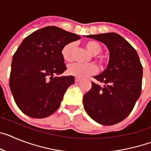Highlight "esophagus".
<instances>
[{
    "mask_svg": "<svg viewBox=\"0 0 151 151\" xmlns=\"http://www.w3.org/2000/svg\"><path fill=\"white\" fill-rule=\"evenodd\" d=\"M75 81H76V82H79L80 81H81V78H75Z\"/></svg>",
    "mask_w": 151,
    "mask_h": 151,
    "instance_id": "34e87169",
    "label": "esophagus"
}]
</instances>
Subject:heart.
Listing matches in <instances>:
<instances>
[{"mask_svg": "<svg viewBox=\"0 0 151 151\" xmlns=\"http://www.w3.org/2000/svg\"><path fill=\"white\" fill-rule=\"evenodd\" d=\"M74 46V43L70 42L63 47L61 50V55L63 59L66 62H70L73 60ZM85 46L91 54L94 55V57L96 60L103 61V57L98 55L102 50V47L98 42L95 41H88L85 43ZM67 72L69 75L76 78H84L90 75L94 74L97 72V66L94 64L73 63L69 66Z\"/></svg>", "mask_w": 151, "mask_h": 151, "instance_id": "obj_1", "label": "heart"}]
</instances>
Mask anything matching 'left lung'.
<instances>
[{"label":"left lung","mask_w":151,"mask_h":151,"mask_svg":"<svg viewBox=\"0 0 151 151\" xmlns=\"http://www.w3.org/2000/svg\"><path fill=\"white\" fill-rule=\"evenodd\" d=\"M87 37L106 45L110 60L106 70L94 77L104 86L91 82V88L84 95V108L98 123L115 125L130 114L141 95L142 65L137 51L119 35L110 32Z\"/></svg>","instance_id":"1"}]
</instances>
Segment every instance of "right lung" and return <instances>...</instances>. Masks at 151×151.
<instances>
[{
  "mask_svg": "<svg viewBox=\"0 0 151 151\" xmlns=\"http://www.w3.org/2000/svg\"><path fill=\"white\" fill-rule=\"evenodd\" d=\"M80 36L56 26L35 31L22 41L13 54L10 88L19 110L36 119L50 116L60 106L70 76L54 77L66 69L63 47Z\"/></svg>",
  "mask_w": 151,
  "mask_h": 151,
  "instance_id": "1",
  "label": "right lung"
}]
</instances>
